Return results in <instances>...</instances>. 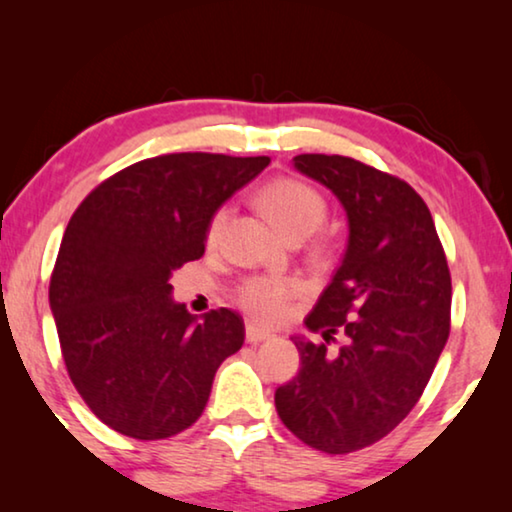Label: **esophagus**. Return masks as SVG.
<instances>
[{
    "label": "esophagus",
    "instance_id": "34e87169",
    "mask_svg": "<svg viewBox=\"0 0 512 512\" xmlns=\"http://www.w3.org/2000/svg\"><path fill=\"white\" fill-rule=\"evenodd\" d=\"M270 338H272V331H268V328L258 324H247V342H251V345H258V342L270 340Z\"/></svg>",
    "mask_w": 512,
    "mask_h": 512
}]
</instances>
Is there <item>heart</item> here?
I'll return each mask as SVG.
<instances>
[{"mask_svg": "<svg viewBox=\"0 0 512 512\" xmlns=\"http://www.w3.org/2000/svg\"><path fill=\"white\" fill-rule=\"evenodd\" d=\"M258 207L268 216L286 240H303L312 235L328 214V202L317 188L307 181L293 177H279L268 181L258 191ZM230 209L221 205L209 216L207 242H216L223 233ZM303 284L296 277L286 275H254L247 277L235 289V303L249 317L258 321H279L289 305L300 296Z\"/></svg>", "mask_w": 512, "mask_h": 512, "instance_id": "heart-1", "label": "heart"}]
</instances>
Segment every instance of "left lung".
<instances>
[{
    "label": "left lung",
    "mask_w": 512,
    "mask_h": 512,
    "mask_svg": "<svg viewBox=\"0 0 512 512\" xmlns=\"http://www.w3.org/2000/svg\"><path fill=\"white\" fill-rule=\"evenodd\" d=\"M293 165L338 195L349 242L305 319L324 340H293L300 370L275 408L305 445L349 454L394 431L424 394L450 338V268L429 207L403 179L326 153ZM335 334L343 345L331 355Z\"/></svg>",
    "instance_id": "obj_1"
}]
</instances>
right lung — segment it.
Returning a JSON list of instances; mask_svg holds the SVG:
<instances>
[{"label":"right lung","mask_w":512,"mask_h":512,"mask_svg":"<svg viewBox=\"0 0 512 512\" xmlns=\"http://www.w3.org/2000/svg\"><path fill=\"white\" fill-rule=\"evenodd\" d=\"M268 165L165 153L111 174L76 207L48 300L69 380L109 429L163 440L198 422L244 321L226 307L198 321L170 298V277L205 254L209 216Z\"/></svg>","instance_id":"right-lung-1"}]
</instances>
